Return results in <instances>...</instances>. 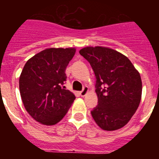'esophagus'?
Returning <instances> with one entry per match:
<instances>
[{
  "mask_svg": "<svg viewBox=\"0 0 159 159\" xmlns=\"http://www.w3.org/2000/svg\"><path fill=\"white\" fill-rule=\"evenodd\" d=\"M88 88L85 87V88L83 89V91H81V92H80V95L82 97H84L88 94Z\"/></svg>",
  "mask_w": 159,
  "mask_h": 159,
  "instance_id": "34e87169",
  "label": "esophagus"
}]
</instances>
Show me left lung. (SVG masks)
<instances>
[{
    "label": "left lung",
    "mask_w": 159,
    "mask_h": 159,
    "mask_svg": "<svg viewBox=\"0 0 159 159\" xmlns=\"http://www.w3.org/2000/svg\"><path fill=\"white\" fill-rule=\"evenodd\" d=\"M80 54L90 63L96 78L98 105L91 112L94 120L102 130L122 128L139 106V72L126 56L112 48L86 47Z\"/></svg>",
    "instance_id": "left-lung-1"
}]
</instances>
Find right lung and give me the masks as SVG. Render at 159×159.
<instances>
[{
    "mask_svg": "<svg viewBox=\"0 0 159 159\" xmlns=\"http://www.w3.org/2000/svg\"><path fill=\"white\" fill-rule=\"evenodd\" d=\"M75 48L44 49L28 60L19 80L20 93L28 113L41 124H57L75 99L66 89V67Z\"/></svg>",
    "mask_w": 159,
    "mask_h": 159,
    "instance_id": "add662e5",
    "label": "right lung"
}]
</instances>
